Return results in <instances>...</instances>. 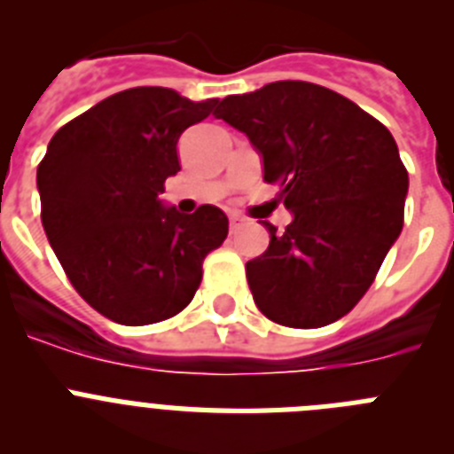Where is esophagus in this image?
<instances>
[{
    "instance_id": "1",
    "label": "esophagus",
    "mask_w": 454,
    "mask_h": 454,
    "mask_svg": "<svg viewBox=\"0 0 454 454\" xmlns=\"http://www.w3.org/2000/svg\"><path fill=\"white\" fill-rule=\"evenodd\" d=\"M240 224H243V218H240V215H231V218H230V231H231V234H236V231L240 230Z\"/></svg>"
}]
</instances>
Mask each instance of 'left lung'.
Here are the masks:
<instances>
[{"mask_svg": "<svg viewBox=\"0 0 454 454\" xmlns=\"http://www.w3.org/2000/svg\"><path fill=\"white\" fill-rule=\"evenodd\" d=\"M263 159L293 214L282 234L246 263L256 307L272 323L314 330L364 298L403 231L409 177L380 120L309 82H275L215 108Z\"/></svg>", "mask_w": 454, "mask_h": 454, "instance_id": "left-lung-1", "label": "left lung"}]
</instances>
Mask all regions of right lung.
<instances>
[{"label":"right lung","mask_w":454,"mask_h":454,"mask_svg":"<svg viewBox=\"0 0 454 454\" xmlns=\"http://www.w3.org/2000/svg\"><path fill=\"white\" fill-rule=\"evenodd\" d=\"M215 106L172 88H129L63 124L47 145L35 182L50 246L79 295L115 323L179 314L202 282L204 256L227 239L218 207L184 215L159 200L182 170L179 136Z\"/></svg>","instance_id":"add662e5"}]
</instances>
